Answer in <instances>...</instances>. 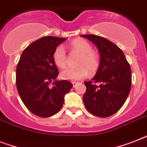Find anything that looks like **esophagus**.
<instances>
[{"label": "esophagus", "mask_w": 147, "mask_h": 147, "mask_svg": "<svg viewBox=\"0 0 147 147\" xmlns=\"http://www.w3.org/2000/svg\"><path fill=\"white\" fill-rule=\"evenodd\" d=\"M72 85H73V87L76 88V86L78 85V82H72Z\"/></svg>", "instance_id": "esophagus-1"}]
</instances>
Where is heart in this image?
Returning <instances> with one entry per match:
<instances>
[{
	"instance_id": "heart-1",
	"label": "heart",
	"mask_w": 147,
	"mask_h": 147,
	"mask_svg": "<svg viewBox=\"0 0 147 147\" xmlns=\"http://www.w3.org/2000/svg\"><path fill=\"white\" fill-rule=\"evenodd\" d=\"M71 49L81 53V57L78 61V65L76 69L67 68L62 70L60 77L64 80L76 82L82 80L88 76L90 71L94 73L99 67V58L96 53L92 51V45L83 39H76L70 43ZM53 59L55 65L59 68H64L66 65V53L64 47L58 46L54 50Z\"/></svg>"
}]
</instances>
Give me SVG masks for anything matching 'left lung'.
Wrapping results in <instances>:
<instances>
[{
	"label": "left lung",
	"mask_w": 147,
	"mask_h": 147,
	"mask_svg": "<svg viewBox=\"0 0 147 147\" xmlns=\"http://www.w3.org/2000/svg\"><path fill=\"white\" fill-rule=\"evenodd\" d=\"M82 36L96 46L100 57L96 75L92 81L84 82L86 86L83 96L85 106L97 117L111 116L121 109L130 93V64L122 50L107 39L93 34Z\"/></svg>",
	"instance_id": "left-lung-1"
}]
</instances>
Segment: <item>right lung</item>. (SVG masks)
Instances as JSON below:
<instances>
[{"label": "right lung", "instance_id": "obj_1", "mask_svg": "<svg viewBox=\"0 0 147 147\" xmlns=\"http://www.w3.org/2000/svg\"><path fill=\"white\" fill-rule=\"evenodd\" d=\"M66 38L44 36L22 53L16 70V83L22 101L36 116L49 117L62 108L65 95L73 85L55 80L59 71L53 59L54 50ZM53 82V86L50 87Z\"/></svg>", "mask_w": 147, "mask_h": 147}]
</instances>
